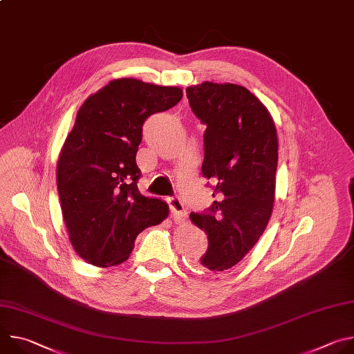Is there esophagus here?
<instances>
[{"instance_id": "esophagus-1", "label": "esophagus", "mask_w": 354, "mask_h": 354, "mask_svg": "<svg viewBox=\"0 0 354 354\" xmlns=\"http://www.w3.org/2000/svg\"><path fill=\"white\" fill-rule=\"evenodd\" d=\"M169 209L172 213V217L176 220H182L186 217V209L182 203V200L179 197H171L169 198Z\"/></svg>"}]
</instances>
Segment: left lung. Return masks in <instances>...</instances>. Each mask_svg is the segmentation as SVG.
Here are the masks:
<instances>
[{
    "mask_svg": "<svg viewBox=\"0 0 354 354\" xmlns=\"http://www.w3.org/2000/svg\"><path fill=\"white\" fill-rule=\"evenodd\" d=\"M189 105L206 124L201 174L216 186L207 213L190 220L209 238L197 268L220 273L241 262L272 217L279 158L268 108L245 86L201 82L186 88Z\"/></svg>",
    "mask_w": 354,
    "mask_h": 354,
    "instance_id": "left-lung-1",
    "label": "left lung"
}]
</instances>
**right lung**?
I'll use <instances>...</instances> for the list:
<instances>
[{
    "instance_id": "right-lung-1",
    "label": "right lung",
    "mask_w": 354,
    "mask_h": 354,
    "mask_svg": "<svg viewBox=\"0 0 354 354\" xmlns=\"http://www.w3.org/2000/svg\"><path fill=\"white\" fill-rule=\"evenodd\" d=\"M182 96L179 86L119 78L78 109L59 156L57 190L68 239L88 263L126 262L137 235L168 217L165 201L138 192L136 154L145 119Z\"/></svg>"
}]
</instances>
